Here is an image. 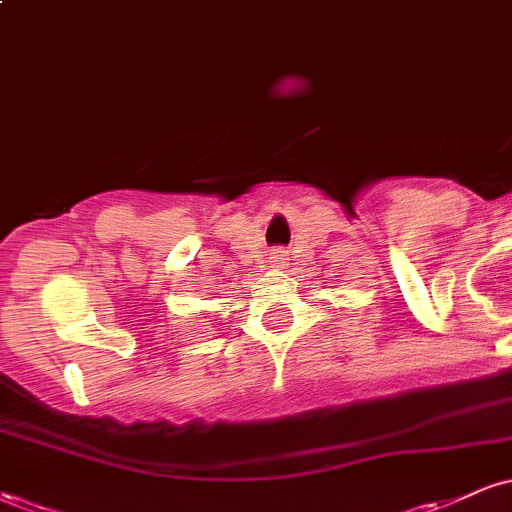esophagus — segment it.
<instances>
[{
    "mask_svg": "<svg viewBox=\"0 0 512 512\" xmlns=\"http://www.w3.org/2000/svg\"><path fill=\"white\" fill-rule=\"evenodd\" d=\"M286 260V255H284V250H279V252H274V262L276 264H281V262H284Z\"/></svg>",
    "mask_w": 512,
    "mask_h": 512,
    "instance_id": "1",
    "label": "esophagus"
}]
</instances>
